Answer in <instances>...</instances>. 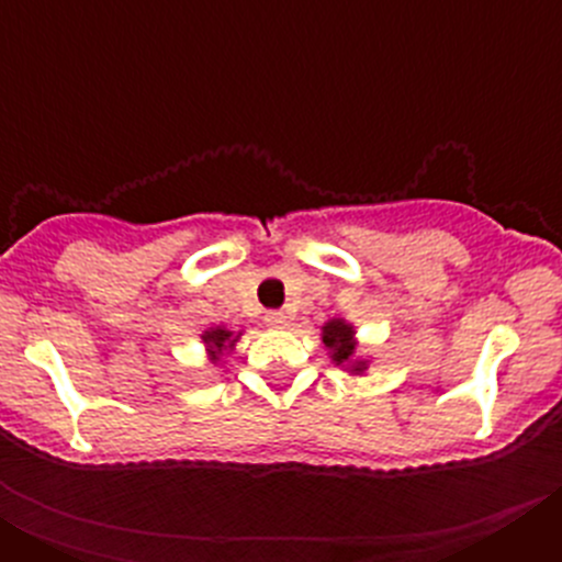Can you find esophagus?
I'll use <instances>...</instances> for the list:
<instances>
[{
    "label": "esophagus",
    "instance_id": "esophagus-1",
    "mask_svg": "<svg viewBox=\"0 0 562 562\" xmlns=\"http://www.w3.org/2000/svg\"><path fill=\"white\" fill-rule=\"evenodd\" d=\"M265 321H267V326H270V329H286V326H290V315H286V312H281V310L267 312Z\"/></svg>",
    "mask_w": 562,
    "mask_h": 562
}]
</instances>
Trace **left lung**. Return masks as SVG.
Segmentation results:
<instances>
[{"instance_id":"obj_1","label":"left lung","mask_w":562,"mask_h":562,"mask_svg":"<svg viewBox=\"0 0 562 562\" xmlns=\"http://www.w3.org/2000/svg\"><path fill=\"white\" fill-rule=\"evenodd\" d=\"M321 340H324V349L329 355V360L335 362L337 369L349 371V374L362 376L369 371L371 360L360 355V346H357V329L355 324H349L346 317H329L324 326H321Z\"/></svg>"}]
</instances>
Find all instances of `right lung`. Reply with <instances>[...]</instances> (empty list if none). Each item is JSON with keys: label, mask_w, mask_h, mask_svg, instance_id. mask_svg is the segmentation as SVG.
<instances>
[{"label": "right lung", "mask_w": 562, "mask_h": 562, "mask_svg": "<svg viewBox=\"0 0 562 562\" xmlns=\"http://www.w3.org/2000/svg\"><path fill=\"white\" fill-rule=\"evenodd\" d=\"M238 337H241V331H233V329H227V326H211V329L202 331L200 340H202V346H205L207 360L216 366V362L225 360L227 355H233Z\"/></svg>", "instance_id": "obj_1"}]
</instances>
